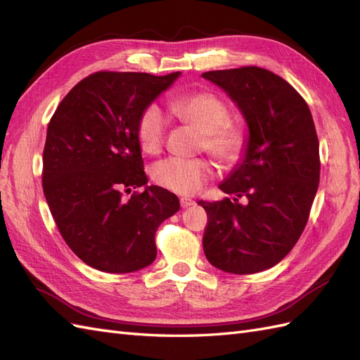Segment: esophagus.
<instances>
[{"instance_id": "esophagus-1", "label": "esophagus", "mask_w": 360, "mask_h": 360, "mask_svg": "<svg viewBox=\"0 0 360 360\" xmlns=\"http://www.w3.org/2000/svg\"><path fill=\"white\" fill-rule=\"evenodd\" d=\"M180 205L183 207V209H189V207L195 205V201H193V200H189V198H181V200H180Z\"/></svg>"}]
</instances>
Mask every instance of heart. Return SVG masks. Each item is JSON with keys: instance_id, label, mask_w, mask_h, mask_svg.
Returning a JSON list of instances; mask_svg holds the SVG:
<instances>
[{"instance_id": "obj_1", "label": "heart", "mask_w": 360, "mask_h": 360, "mask_svg": "<svg viewBox=\"0 0 360 360\" xmlns=\"http://www.w3.org/2000/svg\"><path fill=\"white\" fill-rule=\"evenodd\" d=\"M172 115L202 134V146L212 156L224 163L234 162L245 146V135L237 126L228 123L226 105L210 93L180 97L169 103ZM141 148L148 155L160 151L167 134V118L158 106H148L138 122ZM213 168L204 159L167 158L153 167V180L159 186L180 195L197 192L212 177Z\"/></svg>"}]
</instances>
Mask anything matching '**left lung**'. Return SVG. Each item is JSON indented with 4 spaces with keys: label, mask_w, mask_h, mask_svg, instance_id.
Returning <instances> with one entry per match:
<instances>
[{
    "label": "left lung",
    "mask_w": 360,
    "mask_h": 360,
    "mask_svg": "<svg viewBox=\"0 0 360 360\" xmlns=\"http://www.w3.org/2000/svg\"><path fill=\"white\" fill-rule=\"evenodd\" d=\"M201 76L226 93L248 126L242 158L219 184L233 200L200 201L209 217L204 254L228 274H257L276 266L308 222L320 181L314 120L303 97L270 70L249 66Z\"/></svg>",
    "instance_id": "obj_1"
}]
</instances>
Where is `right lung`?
<instances>
[{
	"label": "right lung",
	"instance_id": "add662e5",
	"mask_svg": "<svg viewBox=\"0 0 360 360\" xmlns=\"http://www.w3.org/2000/svg\"><path fill=\"white\" fill-rule=\"evenodd\" d=\"M180 75L97 72L51 118L43 193L64 242L93 269L132 274L150 266L159 225L180 210L172 192L147 184L136 132L141 114ZM136 187L145 191L122 200Z\"/></svg>",
	"mask_w": 360,
	"mask_h": 360
}]
</instances>
